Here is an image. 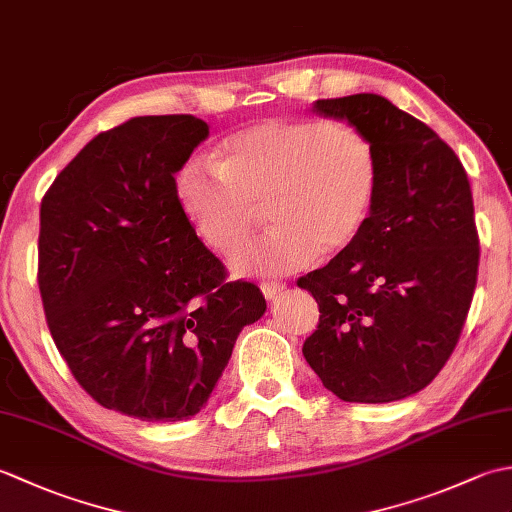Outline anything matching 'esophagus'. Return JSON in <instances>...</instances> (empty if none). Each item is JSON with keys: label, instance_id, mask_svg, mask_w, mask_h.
<instances>
[{"label": "esophagus", "instance_id": "34e87169", "mask_svg": "<svg viewBox=\"0 0 512 512\" xmlns=\"http://www.w3.org/2000/svg\"><path fill=\"white\" fill-rule=\"evenodd\" d=\"M286 284H279V281H264L262 284V295L270 301V299H277L281 292H284Z\"/></svg>", "mask_w": 512, "mask_h": 512}]
</instances>
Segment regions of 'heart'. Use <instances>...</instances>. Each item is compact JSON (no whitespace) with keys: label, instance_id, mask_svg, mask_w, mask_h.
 <instances>
[{"label":"heart","instance_id":"1","mask_svg":"<svg viewBox=\"0 0 512 512\" xmlns=\"http://www.w3.org/2000/svg\"><path fill=\"white\" fill-rule=\"evenodd\" d=\"M378 187L374 145L358 129L319 118H268L228 134L217 165L195 158L178 200L195 235L220 255L253 235L264 206L273 228L233 259L239 275H286L350 248Z\"/></svg>","mask_w":512,"mask_h":512}]
</instances>
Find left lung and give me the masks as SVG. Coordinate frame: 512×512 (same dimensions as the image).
<instances>
[{"instance_id": "8db88e82", "label": "left lung", "mask_w": 512, "mask_h": 512, "mask_svg": "<svg viewBox=\"0 0 512 512\" xmlns=\"http://www.w3.org/2000/svg\"><path fill=\"white\" fill-rule=\"evenodd\" d=\"M312 110L374 145L378 187L356 242L297 281L321 312L303 356L345 402L402 400L438 376L471 308V184L453 149L385 96L321 99Z\"/></svg>"}]
</instances>
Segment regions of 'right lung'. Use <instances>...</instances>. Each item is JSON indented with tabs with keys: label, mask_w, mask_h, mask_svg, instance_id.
I'll return each instance as SVG.
<instances>
[{
	"label": "right lung",
	"mask_w": 512,
	"mask_h": 512,
	"mask_svg": "<svg viewBox=\"0 0 512 512\" xmlns=\"http://www.w3.org/2000/svg\"><path fill=\"white\" fill-rule=\"evenodd\" d=\"M209 125L138 116L92 138L41 202L39 290L72 376L105 409L147 422L195 416L266 299L182 213L176 173Z\"/></svg>",
	"instance_id": "1"
}]
</instances>
